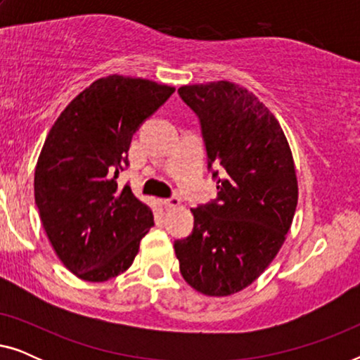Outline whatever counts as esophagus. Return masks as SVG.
<instances>
[{
	"instance_id": "obj_1",
	"label": "esophagus",
	"mask_w": 360,
	"mask_h": 360,
	"mask_svg": "<svg viewBox=\"0 0 360 360\" xmlns=\"http://www.w3.org/2000/svg\"><path fill=\"white\" fill-rule=\"evenodd\" d=\"M162 205L165 206V208H176V206L180 205V198L179 196H170V198H164L162 200Z\"/></svg>"
}]
</instances>
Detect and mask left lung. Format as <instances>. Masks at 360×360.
<instances>
[{"mask_svg": "<svg viewBox=\"0 0 360 360\" xmlns=\"http://www.w3.org/2000/svg\"><path fill=\"white\" fill-rule=\"evenodd\" d=\"M179 95L200 120L218 196L191 210L193 231L175 240V254L190 287L228 297L269 267L292 226L298 201L292 150L248 88L223 80L181 86Z\"/></svg>", "mask_w": 360, "mask_h": 360, "instance_id": "1", "label": "left lung"}]
</instances>
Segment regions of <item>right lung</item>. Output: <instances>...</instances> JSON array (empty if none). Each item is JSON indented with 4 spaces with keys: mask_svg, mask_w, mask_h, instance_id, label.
I'll return each mask as SVG.
<instances>
[{
    "mask_svg": "<svg viewBox=\"0 0 360 360\" xmlns=\"http://www.w3.org/2000/svg\"><path fill=\"white\" fill-rule=\"evenodd\" d=\"M174 86L110 75L73 98L39 155L34 196L62 264L78 278L106 282L131 267L154 226L147 205L117 175L129 165L132 136Z\"/></svg>",
    "mask_w": 360,
    "mask_h": 360,
    "instance_id": "right-lung-1",
    "label": "right lung"
}]
</instances>
